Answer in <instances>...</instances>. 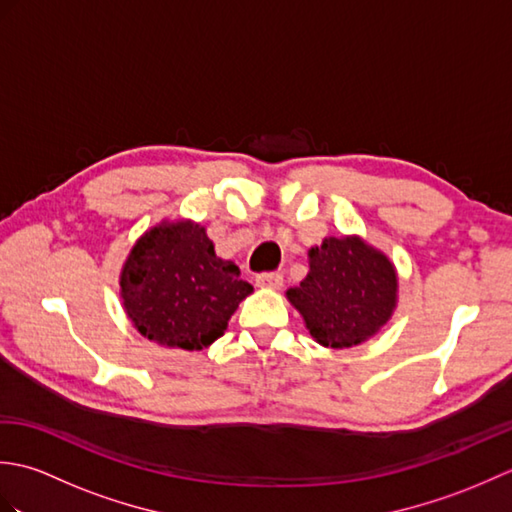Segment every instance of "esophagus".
Returning a JSON list of instances; mask_svg holds the SVG:
<instances>
[{
  "label": "esophagus",
  "instance_id": "1",
  "mask_svg": "<svg viewBox=\"0 0 512 512\" xmlns=\"http://www.w3.org/2000/svg\"><path fill=\"white\" fill-rule=\"evenodd\" d=\"M255 284L259 288H268V290H279L281 286H284V275L281 273H264L259 275Z\"/></svg>",
  "mask_w": 512,
  "mask_h": 512
}]
</instances>
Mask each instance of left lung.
<instances>
[{"instance_id":"8db88e82","label":"left lung","mask_w":512,"mask_h":512,"mask_svg":"<svg viewBox=\"0 0 512 512\" xmlns=\"http://www.w3.org/2000/svg\"><path fill=\"white\" fill-rule=\"evenodd\" d=\"M308 264L286 297L314 341L343 350L383 330L398 306V273L383 250L358 235L325 237L308 250Z\"/></svg>"}]
</instances>
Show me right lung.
Wrapping results in <instances>:
<instances>
[{
	"mask_svg": "<svg viewBox=\"0 0 512 512\" xmlns=\"http://www.w3.org/2000/svg\"><path fill=\"white\" fill-rule=\"evenodd\" d=\"M118 284L127 317L145 339L189 352L220 339L253 292L193 220H162L140 235Z\"/></svg>",
	"mask_w": 512,
	"mask_h": 512,
	"instance_id": "add662e5",
	"label": "right lung"
}]
</instances>
